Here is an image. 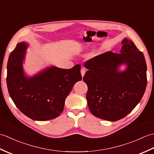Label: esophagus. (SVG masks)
Wrapping results in <instances>:
<instances>
[{"label":"esophagus","mask_w":154,"mask_h":154,"mask_svg":"<svg viewBox=\"0 0 154 154\" xmlns=\"http://www.w3.org/2000/svg\"><path fill=\"white\" fill-rule=\"evenodd\" d=\"M81 75H82V77H83L85 73V68H83V67L81 68Z\"/></svg>","instance_id":"34e87169"}]
</instances>
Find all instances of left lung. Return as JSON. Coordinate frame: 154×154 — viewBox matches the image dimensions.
Masks as SVG:
<instances>
[{"label":"left lung","mask_w":154,"mask_h":154,"mask_svg":"<svg viewBox=\"0 0 154 154\" xmlns=\"http://www.w3.org/2000/svg\"><path fill=\"white\" fill-rule=\"evenodd\" d=\"M120 54L108 51L87 60L83 77L87 85L88 106L94 116L109 121L123 119L136 106L147 85V65L142 51L126 38ZM127 70L119 72L118 65Z\"/></svg>","instance_id":"left-lung-1"}]
</instances>
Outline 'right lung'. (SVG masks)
I'll use <instances>...</instances> for the list:
<instances>
[{"mask_svg":"<svg viewBox=\"0 0 154 154\" xmlns=\"http://www.w3.org/2000/svg\"><path fill=\"white\" fill-rule=\"evenodd\" d=\"M26 46L23 42L18 44L9 55L6 76L9 94L16 107L30 119H55L63 112L65 99L75 83L82 79L81 65L69 69L51 67L27 78L22 65Z\"/></svg>","mask_w":154,"mask_h":154,"instance_id":"add662e5","label":"right lung"}]
</instances>
